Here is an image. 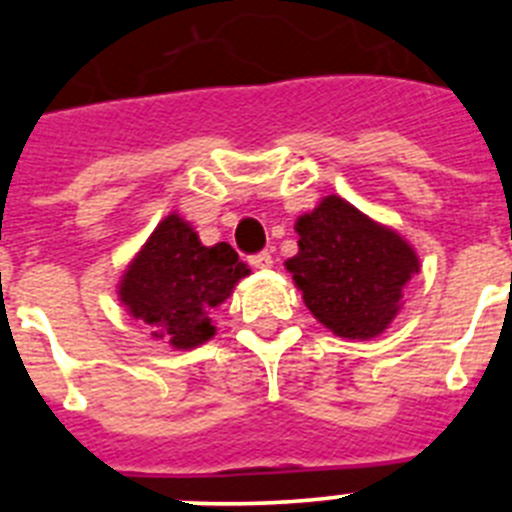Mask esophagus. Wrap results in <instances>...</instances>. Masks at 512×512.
Segmentation results:
<instances>
[{"instance_id":"34e87169","label":"esophagus","mask_w":512,"mask_h":512,"mask_svg":"<svg viewBox=\"0 0 512 512\" xmlns=\"http://www.w3.org/2000/svg\"><path fill=\"white\" fill-rule=\"evenodd\" d=\"M251 266H253V269H271V266H274V259H271L269 251L253 253V256H251Z\"/></svg>"}]
</instances>
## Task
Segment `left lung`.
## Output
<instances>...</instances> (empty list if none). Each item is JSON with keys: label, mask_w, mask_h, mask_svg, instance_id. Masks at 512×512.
Wrapping results in <instances>:
<instances>
[{"label": "left lung", "mask_w": 512, "mask_h": 512, "mask_svg": "<svg viewBox=\"0 0 512 512\" xmlns=\"http://www.w3.org/2000/svg\"><path fill=\"white\" fill-rule=\"evenodd\" d=\"M300 251L287 269L307 310L336 336L369 341L384 333L418 271V253L400 233L328 194L297 217Z\"/></svg>", "instance_id": "1"}]
</instances>
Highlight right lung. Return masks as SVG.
<instances>
[{"label":"right lung","instance_id":"right-lung-1","mask_svg":"<svg viewBox=\"0 0 512 512\" xmlns=\"http://www.w3.org/2000/svg\"><path fill=\"white\" fill-rule=\"evenodd\" d=\"M251 274L228 243L202 246L187 220L171 212L120 279V302L143 320L153 338L194 348L215 336L212 310Z\"/></svg>","mask_w":512,"mask_h":512}]
</instances>
